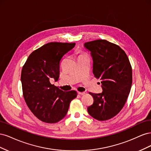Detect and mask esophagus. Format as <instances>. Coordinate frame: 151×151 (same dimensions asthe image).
<instances>
[{"label":"esophagus","instance_id":"obj_1","mask_svg":"<svg viewBox=\"0 0 151 151\" xmlns=\"http://www.w3.org/2000/svg\"><path fill=\"white\" fill-rule=\"evenodd\" d=\"M78 94L80 95H84L86 94V93L85 92H79Z\"/></svg>","mask_w":151,"mask_h":151}]
</instances>
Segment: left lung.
Returning <instances> with one entry per match:
<instances>
[{
  "label": "left lung",
  "mask_w": 151,
  "mask_h": 151,
  "mask_svg": "<svg viewBox=\"0 0 151 151\" xmlns=\"http://www.w3.org/2000/svg\"><path fill=\"white\" fill-rule=\"evenodd\" d=\"M93 60L94 77L101 80L103 92L89 93L93 104L88 107L89 115L99 121L116 116L127 101L132 83V70L127 54L117 45L105 40L84 43Z\"/></svg>",
  "instance_id": "1"
}]
</instances>
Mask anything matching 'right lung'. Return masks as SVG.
Wrapping results in <instances>:
<instances>
[{
	"label": "right lung",
	"instance_id": "obj_1",
	"mask_svg": "<svg viewBox=\"0 0 151 151\" xmlns=\"http://www.w3.org/2000/svg\"><path fill=\"white\" fill-rule=\"evenodd\" d=\"M75 43L50 42L32 52L21 71L22 93L27 106L34 115L45 123L60 121L70 103L77 96L76 91L65 92L50 83L57 81L62 57L75 47Z\"/></svg>",
	"mask_w": 151,
	"mask_h": 151
}]
</instances>
